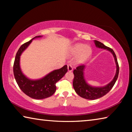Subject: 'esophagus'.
Wrapping results in <instances>:
<instances>
[{
    "mask_svg": "<svg viewBox=\"0 0 132 132\" xmlns=\"http://www.w3.org/2000/svg\"><path fill=\"white\" fill-rule=\"evenodd\" d=\"M68 70L69 72H71V71H73V67L70 64H68Z\"/></svg>",
    "mask_w": 132,
    "mask_h": 132,
    "instance_id": "1",
    "label": "esophagus"
}]
</instances>
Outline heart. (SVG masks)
I'll use <instances>...</instances> for the list:
<instances>
[{
	"instance_id": "1",
	"label": "heart",
	"mask_w": 132,
	"mask_h": 132,
	"mask_svg": "<svg viewBox=\"0 0 132 132\" xmlns=\"http://www.w3.org/2000/svg\"><path fill=\"white\" fill-rule=\"evenodd\" d=\"M71 55H78L76 59L77 63H82L90 56L91 53V49L88 46L82 44H76L73 45L70 49Z\"/></svg>"
}]
</instances>
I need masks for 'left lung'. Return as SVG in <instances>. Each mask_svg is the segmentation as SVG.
<instances>
[{
	"label": "left lung",
	"mask_w": 132,
	"mask_h": 132,
	"mask_svg": "<svg viewBox=\"0 0 132 132\" xmlns=\"http://www.w3.org/2000/svg\"><path fill=\"white\" fill-rule=\"evenodd\" d=\"M94 42L97 48L106 50L112 54L115 59L116 66H117V70H116L115 75L113 80L108 84L102 87H94L88 84L84 78V70L86 69V66H79L77 67L76 69L74 70L73 74H74L75 77L73 79V86L76 93L82 98L91 100H96L103 97L111 90L118 79L119 70L117 56L112 49L107 47L101 42L98 41L97 40H94Z\"/></svg>",
	"instance_id": "obj_1"
}]
</instances>
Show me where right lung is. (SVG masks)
Segmentation results:
<instances>
[{
	"mask_svg": "<svg viewBox=\"0 0 132 132\" xmlns=\"http://www.w3.org/2000/svg\"><path fill=\"white\" fill-rule=\"evenodd\" d=\"M42 37L41 35L35 37L22 45L15 55L13 65L14 77L20 88L27 95L37 100L44 99L52 96L56 89V82L61 80L68 71V66L64 65L62 68L53 70L44 77L36 80L29 79L23 73L20 67V56L22 53L28 48L33 39Z\"/></svg>",
	"mask_w": 132,
	"mask_h": 132,
	"instance_id": "obj_1",
	"label": "right lung"
}]
</instances>
